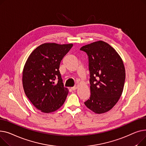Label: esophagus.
I'll return each mask as SVG.
<instances>
[{
	"mask_svg": "<svg viewBox=\"0 0 146 146\" xmlns=\"http://www.w3.org/2000/svg\"><path fill=\"white\" fill-rule=\"evenodd\" d=\"M71 89L72 91H74V90H75L77 89V86H74V87H71Z\"/></svg>",
	"mask_w": 146,
	"mask_h": 146,
	"instance_id": "34e87169",
	"label": "esophagus"
}]
</instances>
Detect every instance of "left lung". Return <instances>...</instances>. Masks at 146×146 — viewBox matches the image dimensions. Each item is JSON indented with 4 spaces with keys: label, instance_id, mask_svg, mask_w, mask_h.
<instances>
[{
    "label": "left lung",
    "instance_id": "obj_1",
    "mask_svg": "<svg viewBox=\"0 0 146 146\" xmlns=\"http://www.w3.org/2000/svg\"><path fill=\"white\" fill-rule=\"evenodd\" d=\"M88 56L91 96L84 102L96 114L112 108L120 98L125 79L123 60L107 43L99 40L80 49Z\"/></svg>",
    "mask_w": 146,
    "mask_h": 146
}]
</instances>
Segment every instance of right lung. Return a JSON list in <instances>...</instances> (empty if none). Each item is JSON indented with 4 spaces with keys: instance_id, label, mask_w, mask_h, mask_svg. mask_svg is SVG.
<instances>
[{
    "instance_id": "obj_1",
    "label": "right lung",
    "mask_w": 146,
    "mask_h": 146,
    "mask_svg": "<svg viewBox=\"0 0 146 146\" xmlns=\"http://www.w3.org/2000/svg\"><path fill=\"white\" fill-rule=\"evenodd\" d=\"M72 46V44H43L33 51L25 63L22 74L25 93L43 113L55 111L66 100L68 90L64 87L59 68Z\"/></svg>"
}]
</instances>
